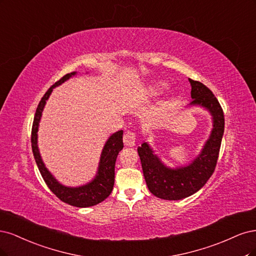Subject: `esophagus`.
I'll use <instances>...</instances> for the list:
<instances>
[{
	"mask_svg": "<svg viewBox=\"0 0 256 256\" xmlns=\"http://www.w3.org/2000/svg\"><path fill=\"white\" fill-rule=\"evenodd\" d=\"M123 142L126 146H134L136 142V135L133 132H126V135L123 136Z\"/></svg>",
	"mask_w": 256,
	"mask_h": 256,
	"instance_id": "esophagus-1",
	"label": "esophagus"
}]
</instances>
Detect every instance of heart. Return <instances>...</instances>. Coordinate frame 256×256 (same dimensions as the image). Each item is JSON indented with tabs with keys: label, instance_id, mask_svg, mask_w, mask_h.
<instances>
[{
	"label": "heart",
	"instance_id": "heart-1",
	"mask_svg": "<svg viewBox=\"0 0 256 256\" xmlns=\"http://www.w3.org/2000/svg\"><path fill=\"white\" fill-rule=\"evenodd\" d=\"M167 87V85L166 84H164V83H158V84H156L155 85V90H156V92H162V90L164 89V88H166Z\"/></svg>",
	"mask_w": 256,
	"mask_h": 256
}]
</instances>
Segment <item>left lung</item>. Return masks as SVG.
<instances>
[{
	"label": "left lung",
	"instance_id": "obj_1",
	"mask_svg": "<svg viewBox=\"0 0 256 256\" xmlns=\"http://www.w3.org/2000/svg\"><path fill=\"white\" fill-rule=\"evenodd\" d=\"M189 83L192 98L189 105L203 107L212 117V130L200 154L187 166L170 168L154 154L148 142L137 149L148 188L151 194L164 200L184 199L206 184L216 168L224 132V114L217 98L200 82L189 78Z\"/></svg>",
	"mask_w": 256,
	"mask_h": 256
}]
</instances>
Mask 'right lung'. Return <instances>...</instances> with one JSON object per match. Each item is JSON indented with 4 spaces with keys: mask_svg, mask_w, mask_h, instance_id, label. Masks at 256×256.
<instances>
[{
    "mask_svg": "<svg viewBox=\"0 0 256 256\" xmlns=\"http://www.w3.org/2000/svg\"><path fill=\"white\" fill-rule=\"evenodd\" d=\"M76 74V72L66 74L60 80H57L53 86L48 88V92L44 94L42 98H41L36 110L34 122H32L30 142L32 154H34L38 169L41 173V176L44 178L46 184L50 188V190L64 203L70 204L72 206H76V208H89V206H94L104 201L112 190L114 183V164H116L119 152L123 149V130H121L116 132V133H114L107 139L101 153L100 162H98V168L94 178L92 182L80 187H67L62 185L51 174V172L46 168L44 162H42V158L40 156L37 144V132L39 128V122L48 96H50L53 89L56 86L62 85L64 82L74 76Z\"/></svg>",
    "mask_w": 256,
    "mask_h": 256,
    "instance_id": "right-lung-1",
    "label": "right lung"
}]
</instances>
